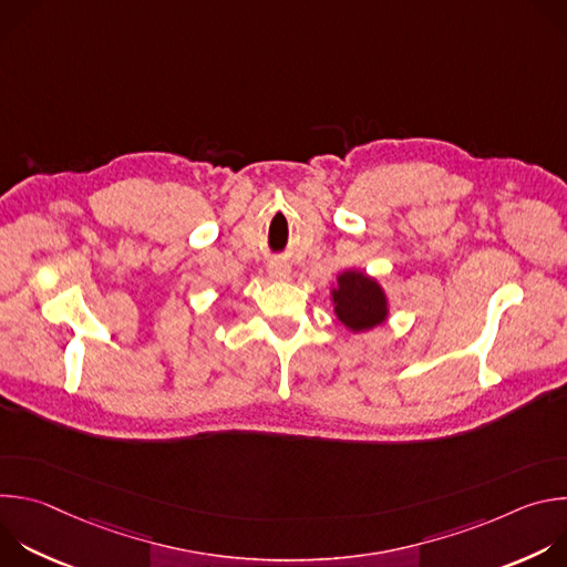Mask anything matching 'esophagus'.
<instances>
[{"instance_id": "1", "label": "esophagus", "mask_w": 567, "mask_h": 567, "mask_svg": "<svg viewBox=\"0 0 567 567\" xmlns=\"http://www.w3.org/2000/svg\"><path fill=\"white\" fill-rule=\"evenodd\" d=\"M269 274L276 280H285V278H289V265L287 262H271L269 265Z\"/></svg>"}]
</instances>
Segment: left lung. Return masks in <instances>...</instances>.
<instances>
[{
  "label": "left lung",
  "mask_w": 567,
  "mask_h": 567,
  "mask_svg": "<svg viewBox=\"0 0 567 567\" xmlns=\"http://www.w3.org/2000/svg\"><path fill=\"white\" fill-rule=\"evenodd\" d=\"M334 316L352 334L370 332L390 318V300L381 282L365 271L346 269L330 287Z\"/></svg>",
  "instance_id": "obj_1"
}]
</instances>
